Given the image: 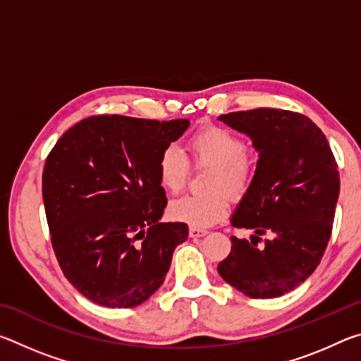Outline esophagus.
Masks as SVG:
<instances>
[{
	"instance_id": "1",
	"label": "esophagus",
	"mask_w": 361,
	"mask_h": 361,
	"mask_svg": "<svg viewBox=\"0 0 361 361\" xmlns=\"http://www.w3.org/2000/svg\"><path fill=\"white\" fill-rule=\"evenodd\" d=\"M209 234L205 229H200V228H191L189 229V237H192V239H200V237H204Z\"/></svg>"
}]
</instances>
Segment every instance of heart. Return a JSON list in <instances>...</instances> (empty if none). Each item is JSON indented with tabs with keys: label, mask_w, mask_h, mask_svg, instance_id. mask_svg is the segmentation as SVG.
Wrapping results in <instances>:
<instances>
[{
	"label": "heart",
	"mask_w": 361,
	"mask_h": 361,
	"mask_svg": "<svg viewBox=\"0 0 361 361\" xmlns=\"http://www.w3.org/2000/svg\"><path fill=\"white\" fill-rule=\"evenodd\" d=\"M188 149L195 166H210L207 188L213 192L204 195H183L169 207V215L176 223L191 228H210L228 215L231 197H240L252 185L255 159L247 152V145L237 133L216 126H207L194 132ZM157 176L169 192L185 188L189 176V161L176 145L164 148L157 161Z\"/></svg>",
	"instance_id": "obj_1"
}]
</instances>
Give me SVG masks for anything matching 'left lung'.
<instances>
[{"label": "left lung", "mask_w": 361, "mask_h": 361, "mask_svg": "<svg viewBox=\"0 0 361 361\" xmlns=\"http://www.w3.org/2000/svg\"><path fill=\"white\" fill-rule=\"evenodd\" d=\"M259 152L253 181L231 224L253 229L252 242L231 237L218 264L224 282L256 299L279 298L320 264L339 197L338 164L326 137L307 116L276 108L221 114ZM261 235L269 240L257 247Z\"/></svg>", "instance_id": "obj_1"}]
</instances>
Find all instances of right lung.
<instances>
[{"instance_id": "add662e5", "label": "right lung", "mask_w": 361, "mask_h": 361, "mask_svg": "<svg viewBox=\"0 0 361 361\" xmlns=\"http://www.w3.org/2000/svg\"><path fill=\"white\" fill-rule=\"evenodd\" d=\"M188 119L92 116L49 152L42 200L65 277L92 302L129 309L164 283L188 224L161 223L167 207L157 161Z\"/></svg>"}]
</instances>
